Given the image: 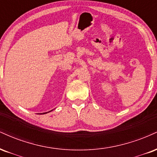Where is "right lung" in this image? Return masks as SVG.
<instances>
[{
	"mask_svg": "<svg viewBox=\"0 0 157 157\" xmlns=\"http://www.w3.org/2000/svg\"><path fill=\"white\" fill-rule=\"evenodd\" d=\"M51 111H53V110H51ZM51 111H49V112H51ZM48 112H44V113H40V114H41V115H44V114H47Z\"/></svg>",
	"mask_w": 157,
	"mask_h": 157,
	"instance_id": "right-lung-1",
	"label": "right lung"
}]
</instances>
